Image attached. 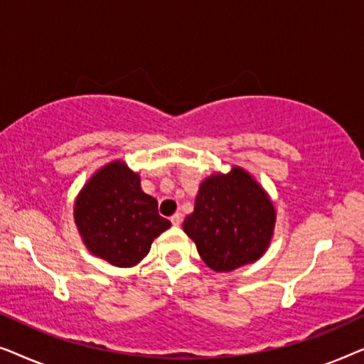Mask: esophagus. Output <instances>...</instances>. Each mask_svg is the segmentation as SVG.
<instances>
[{
  "mask_svg": "<svg viewBox=\"0 0 364 364\" xmlns=\"http://www.w3.org/2000/svg\"><path fill=\"white\" fill-rule=\"evenodd\" d=\"M171 222H172V225H181V223H182V213H173V215L171 217Z\"/></svg>",
  "mask_w": 364,
  "mask_h": 364,
  "instance_id": "34e87169",
  "label": "esophagus"
}]
</instances>
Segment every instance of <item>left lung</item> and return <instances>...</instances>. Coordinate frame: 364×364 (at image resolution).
Masks as SVG:
<instances>
[{"mask_svg": "<svg viewBox=\"0 0 364 364\" xmlns=\"http://www.w3.org/2000/svg\"><path fill=\"white\" fill-rule=\"evenodd\" d=\"M275 218L268 193L247 171L232 167L228 173H213L200 183L183 232L196 242L207 267L232 272L265 253Z\"/></svg>", "mask_w": 364, "mask_h": 364, "instance_id": "8db88e82", "label": "left lung"}]
</instances>
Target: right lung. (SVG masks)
Here are the masks:
<instances>
[{
    "label": "right lung",
    "instance_id": "1",
    "mask_svg": "<svg viewBox=\"0 0 364 364\" xmlns=\"http://www.w3.org/2000/svg\"><path fill=\"white\" fill-rule=\"evenodd\" d=\"M74 220L87 250L114 267H134L154 238L171 227L157 200L141 188V177L114 161L94 173L74 203Z\"/></svg>",
    "mask_w": 364,
    "mask_h": 364
}]
</instances>
